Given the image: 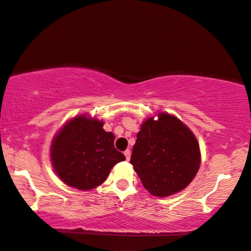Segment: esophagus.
<instances>
[{"mask_svg": "<svg viewBox=\"0 0 251 251\" xmlns=\"http://www.w3.org/2000/svg\"><path fill=\"white\" fill-rule=\"evenodd\" d=\"M125 156H126V160H130L131 153H130V151H129V150H126V152H125Z\"/></svg>", "mask_w": 251, "mask_h": 251, "instance_id": "esophagus-1", "label": "esophagus"}]
</instances>
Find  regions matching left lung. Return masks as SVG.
I'll list each match as a JSON object with an SVG mask.
<instances>
[{
	"instance_id": "left-lung-1",
	"label": "left lung",
	"mask_w": 251,
	"mask_h": 251,
	"mask_svg": "<svg viewBox=\"0 0 251 251\" xmlns=\"http://www.w3.org/2000/svg\"><path fill=\"white\" fill-rule=\"evenodd\" d=\"M196 136L176 117L159 113L143 122L136 135L130 163L144 188L155 197L181 191L200 167Z\"/></svg>"
}]
</instances>
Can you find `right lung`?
I'll return each mask as SVG.
<instances>
[{
	"instance_id": "obj_1",
	"label": "right lung",
	"mask_w": 251,
	"mask_h": 251,
	"mask_svg": "<svg viewBox=\"0 0 251 251\" xmlns=\"http://www.w3.org/2000/svg\"><path fill=\"white\" fill-rule=\"evenodd\" d=\"M103 122L85 116L73 118L52 142L51 162L64 183L91 190L106 180L111 168L126 157L113 144L115 135Z\"/></svg>"
}]
</instances>
